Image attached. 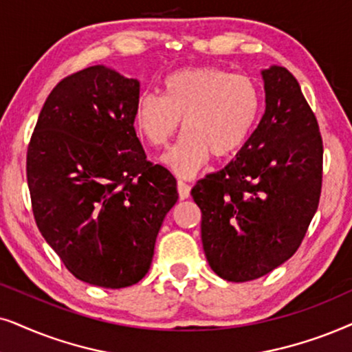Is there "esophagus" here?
Wrapping results in <instances>:
<instances>
[{
    "label": "esophagus",
    "instance_id": "obj_1",
    "mask_svg": "<svg viewBox=\"0 0 352 352\" xmlns=\"http://www.w3.org/2000/svg\"><path fill=\"white\" fill-rule=\"evenodd\" d=\"M177 190H179V196L180 199H186L190 196V191H191V186L186 184L184 180H179L177 182Z\"/></svg>",
    "mask_w": 352,
    "mask_h": 352
}]
</instances>
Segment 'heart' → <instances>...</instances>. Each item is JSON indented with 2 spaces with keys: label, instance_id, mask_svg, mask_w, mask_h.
I'll return each mask as SVG.
<instances>
[{
  "label": "heart",
  "instance_id": "heart-1",
  "mask_svg": "<svg viewBox=\"0 0 352 352\" xmlns=\"http://www.w3.org/2000/svg\"><path fill=\"white\" fill-rule=\"evenodd\" d=\"M162 90V95H140L133 120L151 146L162 148L184 119V137L162 157L182 177L198 173L210 154L215 159L235 154L261 116L262 91L256 78L215 65L175 70L166 77Z\"/></svg>",
  "mask_w": 352,
  "mask_h": 352
}]
</instances>
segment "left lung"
I'll return each mask as SVG.
<instances>
[{
  "instance_id": "1",
  "label": "left lung",
  "mask_w": 352,
  "mask_h": 352,
  "mask_svg": "<svg viewBox=\"0 0 352 352\" xmlns=\"http://www.w3.org/2000/svg\"><path fill=\"white\" fill-rule=\"evenodd\" d=\"M265 112L222 170L191 190L201 209V240L210 269L250 282L288 261L306 235L322 191L318 124L293 74L262 70Z\"/></svg>"
}]
</instances>
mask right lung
<instances>
[{"instance_id":"obj_1","label":"right lung","mask_w":352,"mask_h":352,"mask_svg":"<svg viewBox=\"0 0 352 352\" xmlns=\"http://www.w3.org/2000/svg\"><path fill=\"white\" fill-rule=\"evenodd\" d=\"M140 82L106 65L60 80L27 149L36 227L75 278L138 283L166 214L179 199L166 167L146 161L133 127Z\"/></svg>"}]
</instances>
